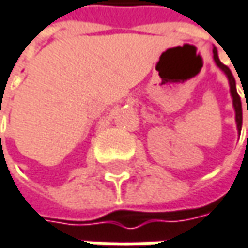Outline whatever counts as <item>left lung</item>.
I'll list each match as a JSON object with an SVG mask.
<instances>
[{"label":"left lung","instance_id":"1","mask_svg":"<svg viewBox=\"0 0 248 248\" xmlns=\"http://www.w3.org/2000/svg\"><path fill=\"white\" fill-rule=\"evenodd\" d=\"M213 59L216 62V65L224 72V75L229 79V85H230V95L233 98V108H234V112H236V124H237V130H238V135L241 132V124H243V110H241V101H240V96L237 93V88H236V79L233 77L232 71L224 65L221 63V61L218 59V54H217V49L214 48L213 49ZM248 116V113H247Z\"/></svg>","mask_w":248,"mask_h":248}]
</instances>
